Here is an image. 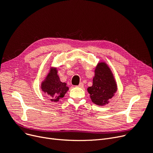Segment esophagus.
<instances>
[{
  "label": "esophagus",
  "instance_id": "esophagus-1",
  "mask_svg": "<svg viewBox=\"0 0 153 153\" xmlns=\"http://www.w3.org/2000/svg\"><path fill=\"white\" fill-rule=\"evenodd\" d=\"M77 87H79V88H82L83 86H84V84L83 83H82V82H81L79 84L78 86H77Z\"/></svg>",
  "mask_w": 153,
  "mask_h": 153
}]
</instances>
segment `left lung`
Returning a JSON list of instances; mask_svg holds the SVG:
<instances>
[{
  "label": "left lung",
  "instance_id": "obj_1",
  "mask_svg": "<svg viewBox=\"0 0 153 153\" xmlns=\"http://www.w3.org/2000/svg\"><path fill=\"white\" fill-rule=\"evenodd\" d=\"M92 102L98 106L108 104L117 91V84L109 66L105 62H100L94 69L93 85L88 87Z\"/></svg>",
  "mask_w": 153,
  "mask_h": 153
}]
</instances>
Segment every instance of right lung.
Instances as JSON below:
<instances>
[{
	"label": "right lung",
	"mask_w": 153,
	"mask_h": 153,
	"mask_svg": "<svg viewBox=\"0 0 153 153\" xmlns=\"http://www.w3.org/2000/svg\"><path fill=\"white\" fill-rule=\"evenodd\" d=\"M41 89L52 102H58L69 90L65 82L60 81L56 67H50L49 72L42 82Z\"/></svg>",
	"instance_id": "add662e5"
}]
</instances>
